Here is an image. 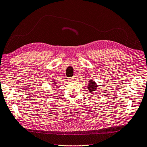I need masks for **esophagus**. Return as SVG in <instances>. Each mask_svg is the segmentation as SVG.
Instances as JSON below:
<instances>
[{"mask_svg":"<svg viewBox=\"0 0 147 147\" xmlns=\"http://www.w3.org/2000/svg\"><path fill=\"white\" fill-rule=\"evenodd\" d=\"M69 80L71 81V82H74V81H75V78H71L69 79Z\"/></svg>","mask_w":147,"mask_h":147,"instance_id":"1","label":"esophagus"}]
</instances>
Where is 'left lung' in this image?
Wrapping results in <instances>:
<instances>
[{
    "label": "left lung",
    "instance_id": "left-lung-1",
    "mask_svg": "<svg viewBox=\"0 0 147 147\" xmlns=\"http://www.w3.org/2000/svg\"><path fill=\"white\" fill-rule=\"evenodd\" d=\"M87 86H88V91L90 92V93H92V94L93 92H95L96 90V88H98V85H96V83L93 80H89L88 85Z\"/></svg>",
    "mask_w": 147,
    "mask_h": 147
}]
</instances>
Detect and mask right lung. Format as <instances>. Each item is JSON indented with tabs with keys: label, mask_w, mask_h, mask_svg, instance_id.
<instances>
[{
	"label": "right lung",
	"mask_w": 147,
	"mask_h": 147,
	"mask_svg": "<svg viewBox=\"0 0 147 147\" xmlns=\"http://www.w3.org/2000/svg\"><path fill=\"white\" fill-rule=\"evenodd\" d=\"M52 86H57V85H56V82L54 80H53V81H52ZM53 88H54V87H53Z\"/></svg>",
	"instance_id": "obj_1"
}]
</instances>
